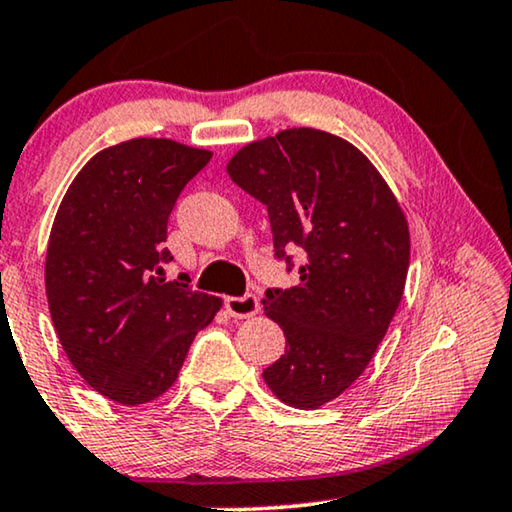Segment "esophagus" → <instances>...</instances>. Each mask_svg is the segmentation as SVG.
I'll use <instances>...</instances> for the list:
<instances>
[{
	"mask_svg": "<svg viewBox=\"0 0 512 512\" xmlns=\"http://www.w3.org/2000/svg\"><path fill=\"white\" fill-rule=\"evenodd\" d=\"M225 308L232 318H253L259 313V299L255 294H243V297H227Z\"/></svg>",
	"mask_w": 512,
	"mask_h": 512,
	"instance_id": "esophagus-1",
	"label": "esophagus"
}]
</instances>
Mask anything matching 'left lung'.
Returning <instances> with one entry per match:
<instances>
[{"mask_svg": "<svg viewBox=\"0 0 512 512\" xmlns=\"http://www.w3.org/2000/svg\"><path fill=\"white\" fill-rule=\"evenodd\" d=\"M232 181L269 211L276 257L299 250V283L266 290V315L285 334V355L264 383L287 406L313 410L362 376L397 313L410 234L385 178L362 150L311 127L243 146Z\"/></svg>", "mask_w": 512, "mask_h": 512, "instance_id": "1", "label": "left lung"}]
</instances>
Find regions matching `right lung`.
<instances>
[{"instance_id":"obj_1","label":"right lung","mask_w":512,"mask_h":512,"mask_svg":"<svg viewBox=\"0 0 512 512\" xmlns=\"http://www.w3.org/2000/svg\"><path fill=\"white\" fill-rule=\"evenodd\" d=\"M211 150L171 139L104 148L69 185L46 253L50 318L69 362L122 406L162 397L222 299L164 278L167 222Z\"/></svg>"}]
</instances>
